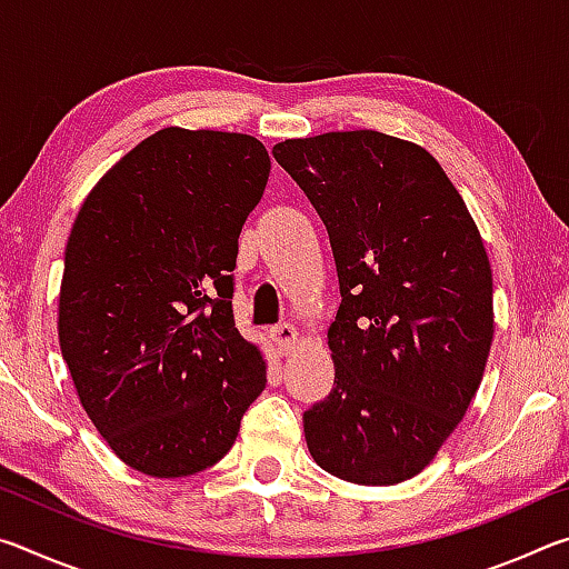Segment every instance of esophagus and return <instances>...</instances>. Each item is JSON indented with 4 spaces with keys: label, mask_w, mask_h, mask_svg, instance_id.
<instances>
[{
    "label": "esophagus",
    "mask_w": 569,
    "mask_h": 569,
    "mask_svg": "<svg viewBox=\"0 0 569 569\" xmlns=\"http://www.w3.org/2000/svg\"><path fill=\"white\" fill-rule=\"evenodd\" d=\"M271 339L273 343L278 346V351L281 353H288L296 346L298 341V331L293 329L291 323H281V326H273L271 329Z\"/></svg>",
    "instance_id": "1"
}]
</instances>
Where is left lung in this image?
<instances>
[{"label":"left lung","mask_w":569,"mask_h":569,"mask_svg":"<svg viewBox=\"0 0 569 569\" xmlns=\"http://www.w3.org/2000/svg\"><path fill=\"white\" fill-rule=\"evenodd\" d=\"M329 230L333 389L303 413L316 465L366 487L417 477L465 419L495 336L492 266L431 152L379 130L273 148Z\"/></svg>","instance_id":"8db88e82"}]
</instances>
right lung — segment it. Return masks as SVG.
I'll return each mask as SVG.
<instances>
[{"label": "right lung", "instance_id": "obj_1", "mask_svg": "<svg viewBox=\"0 0 569 569\" xmlns=\"http://www.w3.org/2000/svg\"><path fill=\"white\" fill-rule=\"evenodd\" d=\"M271 172L243 132L162 128L98 180L64 248L57 308L77 399L124 465H218L266 389L233 321L238 236Z\"/></svg>", "mask_w": 569, "mask_h": 569}]
</instances>
